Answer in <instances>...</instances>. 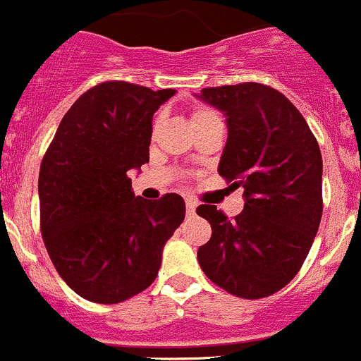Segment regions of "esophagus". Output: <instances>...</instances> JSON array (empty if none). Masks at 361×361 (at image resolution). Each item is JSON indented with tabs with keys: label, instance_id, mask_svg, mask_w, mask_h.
I'll list each match as a JSON object with an SVG mask.
<instances>
[{
	"label": "esophagus",
	"instance_id": "esophagus-1",
	"mask_svg": "<svg viewBox=\"0 0 361 361\" xmlns=\"http://www.w3.org/2000/svg\"><path fill=\"white\" fill-rule=\"evenodd\" d=\"M185 207H187L188 216H194V212H196V203L192 200H187L185 201Z\"/></svg>",
	"mask_w": 361,
	"mask_h": 361
}]
</instances>
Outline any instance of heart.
Returning <instances> with one entry per match:
<instances>
[{"label":"heart","mask_w":361,"mask_h":361,"mask_svg":"<svg viewBox=\"0 0 361 361\" xmlns=\"http://www.w3.org/2000/svg\"><path fill=\"white\" fill-rule=\"evenodd\" d=\"M210 115H214V113L210 111V109L197 108V109H194V111H192V115H190V120H192V122H197V120L204 118V116H210Z\"/></svg>","instance_id":"1"}]
</instances>
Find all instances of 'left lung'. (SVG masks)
I'll return each instance as SVG.
<instances>
[{
	"mask_svg": "<svg viewBox=\"0 0 361 361\" xmlns=\"http://www.w3.org/2000/svg\"><path fill=\"white\" fill-rule=\"evenodd\" d=\"M197 99L226 116L217 173L243 188L232 221L197 207L212 237L197 250L204 275L228 293L262 298L282 290L306 261L322 219V154L297 108L257 82L204 87Z\"/></svg>",
	"mask_w": 361,
	"mask_h": 361,
	"instance_id": "obj_1",
	"label": "left lung"
}]
</instances>
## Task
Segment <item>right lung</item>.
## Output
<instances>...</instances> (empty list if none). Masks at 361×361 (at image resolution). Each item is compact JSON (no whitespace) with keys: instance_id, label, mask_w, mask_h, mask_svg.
Returning <instances> with one entry per match:
<instances>
[{"instance_id":"right-lung-1","label":"right lung","mask_w":361,"mask_h":361,"mask_svg":"<svg viewBox=\"0 0 361 361\" xmlns=\"http://www.w3.org/2000/svg\"><path fill=\"white\" fill-rule=\"evenodd\" d=\"M174 93L122 80L99 84L68 109L44 154L43 241L57 274L86 300L118 304L142 293L183 223V197H135L128 176L149 161L152 115Z\"/></svg>"}]
</instances>
